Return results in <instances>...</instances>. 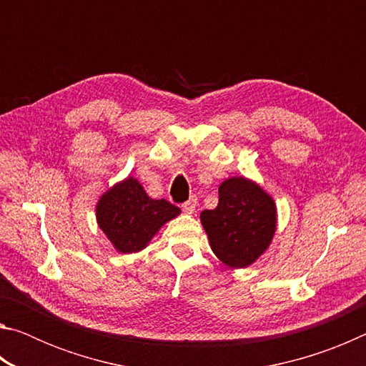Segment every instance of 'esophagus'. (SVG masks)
I'll list each match as a JSON object with an SVG mask.
<instances>
[{
  "mask_svg": "<svg viewBox=\"0 0 366 366\" xmlns=\"http://www.w3.org/2000/svg\"><path fill=\"white\" fill-rule=\"evenodd\" d=\"M195 209H197V198H194V197H192L190 200H187L182 205V212L187 214H194Z\"/></svg>",
  "mask_w": 366,
  "mask_h": 366,
  "instance_id": "34e87169",
  "label": "esophagus"
}]
</instances>
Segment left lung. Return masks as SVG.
<instances>
[{"mask_svg":"<svg viewBox=\"0 0 366 366\" xmlns=\"http://www.w3.org/2000/svg\"><path fill=\"white\" fill-rule=\"evenodd\" d=\"M214 209L200 219L209 247L229 268H247L263 255L276 232V203L257 182L229 177L219 185Z\"/></svg>","mask_w":366,"mask_h":366,"instance_id":"8db88e82","label":"left lung"}]
</instances>
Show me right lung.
<instances>
[{"instance_id": "obj_1", "label": "right lung", "mask_w": 366, "mask_h": 366, "mask_svg": "<svg viewBox=\"0 0 366 366\" xmlns=\"http://www.w3.org/2000/svg\"><path fill=\"white\" fill-rule=\"evenodd\" d=\"M181 214L176 205L153 200L134 177L104 192L97 203V221L114 249L121 253L144 250L166 222Z\"/></svg>"}]
</instances>
